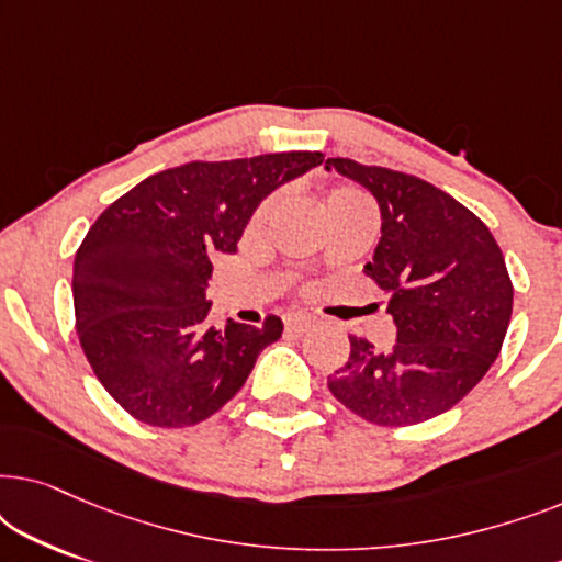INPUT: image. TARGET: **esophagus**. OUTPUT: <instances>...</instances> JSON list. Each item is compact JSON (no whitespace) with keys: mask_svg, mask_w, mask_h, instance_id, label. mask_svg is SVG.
<instances>
[{"mask_svg":"<svg viewBox=\"0 0 562 562\" xmlns=\"http://www.w3.org/2000/svg\"><path fill=\"white\" fill-rule=\"evenodd\" d=\"M283 327H286V333L291 335H304L306 329L312 327V317H306V314H289V317L283 319Z\"/></svg>","mask_w":562,"mask_h":562,"instance_id":"34e87169","label":"esophagus"}]
</instances>
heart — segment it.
<instances>
[{
  "instance_id": "obj_1",
  "label": "heart",
  "mask_w": 562,
  "mask_h": 562,
  "mask_svg": "<svg viewBox=\"0 0 562 562\" xmlns=\"http://www.w3.org/2000/svg\"><path fill=\"white\" fill-rule=\"evenodd\" d=\"M276 204H279V196H268L266 202L258 206L256 214H252V227L263 225V222L271 217ZM350 212H373L371 199H368L363 191L356 187H337L335 191H329V196L325 202L327 220L342 217V214H350Z\"/></svg>"
}]
</instances>
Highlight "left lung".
Returning <instances> with one entry per match:
<instances>
[{
  "mask_svg": "<svg viewBox=\"0 0 562 562\" xmlns=\"http://www.w3.org/2000/svg\"><path fill=\"white\" fill-rule=\"evenodd\" d=\"M381 206V240L363 268L389 294L396 342L375 350L350 335V358L327 389L379 427L419 425L448 412L502 350L514 286L502 248L475 214L419 176L327 158Z\"/></svg>",
  "mask_w": 562,
  "mask_h": 562,
  "instance_id": "obj_1",
  "label": "left lung"
}]
</instances>
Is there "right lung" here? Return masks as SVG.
<instances>
[{"mask_svg": "<svg viewBox=\"0 0 562 562\" xmlns=\"http://www.w3.org/2000/svg\"><path fill=\"white\" fill-rule=\"evenodd\" d=\"M322 160L317 150L189 160L148 176L89 227L74 260L76 333L130 417L166 429L210 419L279 340L276 314L263 327L206 325L204 289L256 206Z\"/></svg>", "mask_w": 562, "mask_h": 562, "instance_id": "1", "label": "right lung"}]
</instances>
